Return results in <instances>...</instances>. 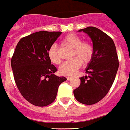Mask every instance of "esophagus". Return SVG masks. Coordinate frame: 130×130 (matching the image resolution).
Masks as SVG:
<instances>
[{
  "label": "esophagus",
  "mask_w": 130,
  "mask_h": 130,
  "mask_svg": "<svg viewBox=\"0 0 130 130\" xmlns=\"http://www.w3.org/2000/svg\"><path fill=\"white\" fill-rule=\"evenodd\" d=\"M66 78H67V80H71L72 78V76H67V77H66Z\"/></svg>",
  "instance_id": "34e87169"
}]
</instances>
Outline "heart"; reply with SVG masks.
<instances>
[{"label": "heart", "instance_id": "1", "mask_svg": "<svg viewBox=\"0 0 130 130\" xmlns=\"http://www.w3.org/2000/svg\"><path fill=\"white\" fill-rule=\"evenodd\" d=\"M62 42L66 46L72 48L71 60L64 62L59 68L60 74L63 75H73L83 64H89L93 59L94 49L93 44L88 41H82L81 38L75 34H68L64 37ZM48 57L53 64H58L61 62L56 45H52L48 50Z\"/></svg>", "mask_w": 130, "mask_h": 130}]
</instances>
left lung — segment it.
<instances>
[{
  "label": "left lung",
  "mask_w": 130,
  "mask_h": 130,
  "mask_svg": "<svg viewBox=\"0 0 130 130\" xmlns=\"http://www.w3.org/2000/svg\"><path fill=\"white\" fill-rule=\"evenodd\" d=\"M85 32L93 41L94 54L86 68L87 76L80 78V85L74 90L78 102L93 105L100 101L108 93L116 78L119 60L113 39L94 27L79 30Z\"/></svg>",
  "instance_id": "left-lung-1"
}]
</instances>
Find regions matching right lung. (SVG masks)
Wrapping results in <instances>:
<instances>
[{
  "label": "right lung",
  "instance_id": "add662e5",
  "mask_svg": "<svg viewBox=\"0 0 130 130\" xmlns=\"http://www.w3.org/2000/svg\"><path fill=\"white\" fill-rule=\"evenodd\" d=\"M60 31L36 32L20 39L11 58L14 81L28 102L38 107L54 101L60 85L66 78L55 75L57 68L48 57L50 47Z\"/></svg>",
  "mask_w": 130,
  "mask_h": 130
}]
</instances>
